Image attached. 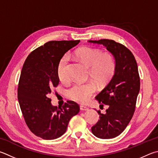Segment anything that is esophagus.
Wrapping results in <instances>:
<instances>
[{
    "mask_svg": "<svg viewBox=\"0 0 158 158\" xmlns=\"http://www.w3.org/2000/svg\"><path fill=\"white\" fill-rule=\"evenodd\" d=\"M80 109L81 110H88V108L85 106H80Z\"/></svg>",
    "mask_w": 158,
    "mask_h": 158,
    "instance_id": "1",
    "label": "esophagus"
}]
</instances>
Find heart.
<instances>
[{"instance_id": "heart-1", "label": "heart", "mask_w": 158, "mask_h": 158, "mask_svg": "<svg viewBox=\"0 0 158 158\" xmlns=\"http://www.w3.org/2000/svg\"><path fill=\"white\" fill-rule=\"evenodd\" d=\"M75 56L90 68V77L99 84H104L109 81L115 71V60L110 53H102L95 48L84 47L76 51ZM68 58L65 55L60 60L57 66V74L60 81L63 82L67 81L68 79ZM96 90V85L92 83H77L68 89V96L74 102L85 104Z\"/></svg>"}]
</instances>
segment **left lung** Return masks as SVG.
<instances>
[{
  "label": "left lung",
  "mask_w": 158,
  "mask_h": 158,
  "mask_svg": "<svg viewBox=\"0 0 158 158\" xmlns=\"http://www.w3.org/2000/svg\"><path fill=\"white\" fill-rule=\"evenodd\" d=\"M88 42L103 45L115 60V71L113 77L95 97L99 104L107 105L108 108L105 114L97 111L100 119L91 128L92 133L97 137L114 138L127 128L135 108L140 89L137 62L127 48L113 40L101 39Z\"/></svg>",
  "instance_id": "8db88e82"
}]
</instances>
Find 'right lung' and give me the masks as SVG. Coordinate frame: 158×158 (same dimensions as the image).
Here are the masks:
<instances>
[{
    "mask_svg": "<svg viewBox=\"0 0 158 158\" xmlns=\"http://www.w3.org/2000/svg\"><path fill=\"white\" fill-rule=\"evenodd\" d=\"M77 41H52L28 55L23 66L18 88V100L28 128L44 139H54L66 131L68 123L79 112L76 102L67 101L62 108L51 104L49 94L58 85L59 62Z\"/></svg>",
    "mask_w": 158,
    "mask_h": 158,
    "instance_id": "right-lung-1",
    "label": "right lung"
}]
</instances>
